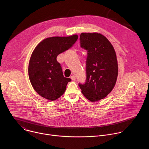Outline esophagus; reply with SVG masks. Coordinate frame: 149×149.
Segmentation results:
<instances>
[{"instance_id": "34e87169", "label": "esophagus", "mask_w": 149, "mask_h": 149, "mask_svg": "<svg viewBox=\"0 0 149 149\" xmlns=\"http://www.w3.org/2000/svg\"><path fill=\"white\" fill-rule=\"evenodd\" d=\"M71 79H72V81H75V80H76V78H75V77L74 75L71 76Z\"/></svg>"}]
</instances>
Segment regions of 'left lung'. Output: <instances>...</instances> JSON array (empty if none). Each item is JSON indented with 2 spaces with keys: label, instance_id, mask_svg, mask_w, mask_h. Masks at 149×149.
Here are the masks:
<instances>
[{
  "label": "left lung",
  "instance_id": "1",
  "mask_svg": "<svg viewBox=\"0 0 149 149\" xmlns=\"http://www.w3.org/2000/svg\"><path fill=\"white\" fill-rule=\"evenodd\" d=\"M80 46L87 51L86 81L78 84L83 95L91 102L104 98L113 89L118 75L114 49L110 41L98 33H82Z\"/></svg>",
  "mask_w": 149,
  "mask_h": 149
}]
</instances>
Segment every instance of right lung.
I'll use <instances>...</instances> for the list:
<instances>
[{
    "mask_svg": "<svg viewBox=\"0 0 149 149\" xmlns=\"http://www.w3.org/2000/svg\"><path fill=\"white\" fill-rule=\"evenodd\" d=\"M78 38L77 35L48 38L35 48L29 60L28 74L33 88L41 97L54 101L65 93L71 79L63 77L56 57L71 48Z\"/></svg>",
    "mask_w": 149,
    "mask_h": 149,
    "instance_id": "1",
    "label": "right lung"
}]
</instances>
